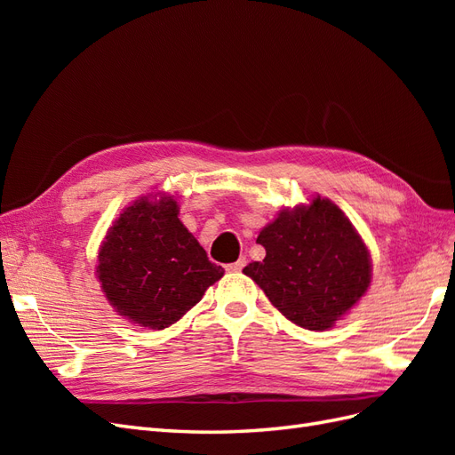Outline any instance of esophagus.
Masks as SVG:
<instances>
[{
    "label": "esophagus",
    "instance_id": "1",
    "mask_svg": "<svg viewBox=\"0 0 455 455\" xmlns=\"http://www.w3.org/2000/svg\"><path fill=\"white\" fill-rule=\"evenodd\" d=\"M244 266H246V258H244V256H241L237 261H233V264H228V266H226V269H228V271H231V273H239Z\"/></svg>",
    "mask_w": 455,
    "mask_h": 455
}]
</instances>
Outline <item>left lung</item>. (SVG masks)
Listing matches in <instances>:
<instances>
[{
    "label": "left lung",
    "mask_w": 455,
    "mask_h": 455,
    "mask_svg": "<svg viewBox=\"0 0 455 455\" xmlns=\"http://www.w3.org/2000/svg\"><path fill=\"white\" fill-rule=\"evenodd\" d=\"M264 261L243 269L288 321L326 330L346 315L370 284V256L359 233L338 206L315 197L284 211L256 239Z\"/></svg>",
    "instance_id": "8db88e82"
}]
</instances>
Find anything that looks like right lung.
I'll list each match as a JSON object with an SVG mask.
<instances>
[{
	"mask_svg": "<svg viewBox=\"0 0 455 455\" xmlns=\"http://www.w3.org/2000/svg\"><path fill=\"white\" fill-rule=\"evenodd\" d=\"M96 275L109 304L134 324L163 330L224 275L178 220L172 197L134 201L109 228Z\"/></svg>",
	"mask_w": 455,
	"mask_h": 455,
	"instance_id": "obj_1",
	"label": "right lung"
}]
</instances>
